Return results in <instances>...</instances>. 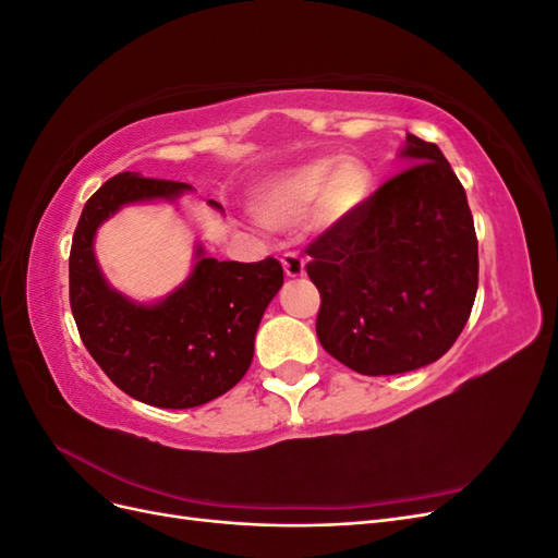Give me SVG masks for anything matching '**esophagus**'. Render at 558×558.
Wrapping results in <instances>:
<instances>
[{
	"instance_id": "esophagus-1",
	"label": "esophagus",
	"mask_w": 558,
	"mask_h": 558,
	"mask_svg": "<svg viewBox=\"0 0 558 558\" xmlns=\"http://www.w3.org/2000/svg\"><path fill=\"white\" fill-rule=\"evenodd\" d=\"M281 265H283L286 277H302V275H305V258L295 256V253H286V256L281 258Z\"/></svg>"
}]
</instances>
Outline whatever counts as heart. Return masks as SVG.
Instances as JSON below:
<instances>
[{
  "label": "heart",
  "instance_id": "b5f03b06",
  "mask_svg": "<svg viewBox=\"0 0 558 558\" xmlns=\"http://www.w3.org/2000/svg\"><path fill=\"white\" fill-rule=\"evenodd\" d=\"M369 170L359 158H318L265 183L253 202L258 223L291 232L310 218L332 226L356 211L369 193Z\"/></svg>",
  "mask_w": 558,
  "mask_h": 558
}]
</instances>
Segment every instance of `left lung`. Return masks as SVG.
<instances>
[{"mask_svg":"<svg viewBox=\"0 0 558 558\" xmlns=\"http://www.w3.org/2000/svg\"><path fill=\"white\" fill-rule=\"evenodd\" d=\"M400 156L414 165L307 246L318 342L367 377L445 356L477 295V234L461 181L414 134Z\"/></svg>","mask_w":558,"mask_h":558,"instance_id":"obj_1","label":"left lung"}]
</instances>
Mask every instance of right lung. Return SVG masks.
Instances as JSON below:
<instances>
[{"mask_svg":"<svg viewBox=\"0 0 558 558\" xmlns=\"http://www.w3.org/2000/svg\"><path fill=\"white\" fill-rule=\"evenodd\" d=\"M185 191L191 185L181 181L116 174L83 207L70 253V305L83 344L121 391L165 410L199 408L246 375L260 318L283 283L272 256L216 260L199 246L191 277L156 305L113 291L95 260L97 228L130 202Z\"/></svg>","mask_w":558,"mask_h":558,"instance_id":"1","label":"right lung"}]
</instances>
